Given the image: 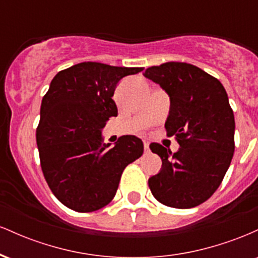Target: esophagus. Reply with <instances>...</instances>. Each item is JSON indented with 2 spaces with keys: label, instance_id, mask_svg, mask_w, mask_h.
<instances>
[{
  "label": "esophagus",
  "instance_id": "esophagus-1",
  "mask_svg": "<svg viewBox=\"0 0 258 258\" xmlns=\"http://www.w3.org/2000/svg\"><path fill=\"white\" fill-rule=\"evenodd\" d=\"M144 150H146V153H149V143L148 142H144Z\"/></svg>",
  "mask_w": 258,
  "mask_h": 258
}]
</instances>
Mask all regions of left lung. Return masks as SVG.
<instances>
[{
	"mask_svg": "<svg viewBox=\"0 0 258 258\" xmlns=\"http://www.w3.org/2000/svg\"><path fill=\"white\" fill-rule=\"evenodd\" d=\"M170 97L165 128L179 144L176 153L150 144L162 160L161 170L148 180L164 205L190 209L215 193L234 154L235 121L223 85L195 65L170 61L143 74Z\"/></svg>",
	"mask_w": 258,
	"mask_h": 258,
	"instance_id": "1",
	"label": "left lung"
}]
</instances>
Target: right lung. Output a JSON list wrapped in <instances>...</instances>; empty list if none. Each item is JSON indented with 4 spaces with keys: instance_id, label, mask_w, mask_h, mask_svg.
Segmentation results:
<instances>
[{
    "instance_id": "add662e5",
    "label": "right lung",
    "mask_w": 258,
    "mask_h": 258,
    "mask_svg": "<svg viewBox=\"0 0 258 258\" xmlns=\"http://www.w3.org/2000/svg\"><path fill=\"white\" fill-rule=\"evenodd\" d=\"M142 70L85 61L59 72L44 94L36 130L41 167L54 197L74 211L108 205L125 167L143 154L136 136L110 147L102 135L109 117L117 116V84Z\"/></svg>"
}]
</instances>
